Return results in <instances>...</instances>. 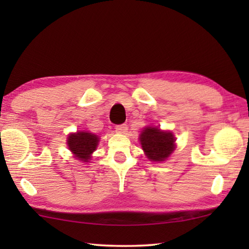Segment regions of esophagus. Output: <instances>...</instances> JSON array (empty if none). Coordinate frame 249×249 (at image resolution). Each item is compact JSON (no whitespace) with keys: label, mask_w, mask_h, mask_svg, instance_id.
Listing matches in <instances>:
<instances>
[{"label":"esophagus","mask_w":249,"mask_h":249,"mask_svg":"<svg viewBox=\"0 0 249 249\" xmlns=\"http://www.w3.org/2000/svg\"><path fill=\"white\" fill-rule=\"evenodd\" d=\"M127 125L126 124H121V125H116L115 126V130L116 133H120V134H124L126 133V130H127Z\"/></svg>","instance_id":"obj_1"}]
</instances>
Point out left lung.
Returning a JSON list of instances; mask_svg holds the SVG:
<instances>
[{
	"instance_id": "left-lung-1",
	"label": "left lung",
	"mask_w": 249,
	"mask_h": 249,
	"mask_svg": "<svg viewBox=\"0 0 249 249\" xmlns=\"http://www.w3.org/2000/svg\"><path fill=\"white\" fill-rule=\"evenodd\" d=\"M140 142L150 161H165L176 149V138L169 130L147 126L140 135Z\"/></svg>"
}]
</instances>
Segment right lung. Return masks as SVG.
Returning a JSON list of instances; mask_svg holds the SVG:
<instances>
[{"instance_id": "right-lung-1", "label": "right lung", "mask_w": 249, "mask_h": 249, "mask_svg": "<svg viewBox=\"0 0 249 249\" xmlns=\"http://www.w3.org/2000/svg\"><path fill=\"white\" fill-rule=\"evenodd\" d=\"M99 136L89 132H77L70 134L67 144L74 158L81 162H89L91 155L99 145Z\"/></svg>"}]
</instances>
